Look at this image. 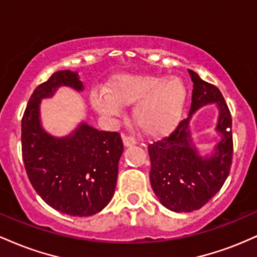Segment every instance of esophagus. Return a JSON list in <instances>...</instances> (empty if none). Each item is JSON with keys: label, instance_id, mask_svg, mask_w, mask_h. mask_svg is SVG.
I'll list each match as a JSON object with an SVG mask.
<instances>
[{"label": "esophagus", "instance_id": "1", "mask_svg": "<svg viewBox=\"0 0 257 257\" xmlns=\"http://www.w3.org/2000/svg\"><path fill=\"white\" fill-rule=\"evenodd\" d=\"M138 141L135 140L134 138H131V137H124L123 138V145L125 147H131V146H134L137 145Z\"/></svg>", "mask_w": 257, "mask_h": 257}]
</instances>
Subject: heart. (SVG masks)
<instances>
[{"label":"heart","instance_id":"obj_1","mask_svg":"<svg viewBox=\"0 0 257 257\" xmlns=\"http://www.w3.org/2000/svg\"><path fill=\"white\" fill-rule=\"evenodd\" d=\"M187 90L179 77L152 75H119L105 90L91 94L93 108L104 117H117L122 106H134L133 117L139 128L151 138L170 134L181 120Z\"/></svg>","mask_w":257,"mask_h":257}]
</instances>
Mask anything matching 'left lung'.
Instances as JSON below:
<instances>
[{"label": "left lung", "instance_id": "1", "mask_svg": "<svg viewBox=\"0 0 257 257\" xmlns=\"http://www.w3.org/2000/svg\"><path fill=\"white\" fill-rule=\"evenodd\" d=\"M193 82L188 117L169 138L149 146L150 181L162 205L175 213L198 210L220 191L232 166V117L221 91L188 70ZM215 104L219 111L214 130L220 140L209 154L196 147L189 123L202 107Z\"/></svg>", "mask_w": 257, "mask_h": 257}]
</instances>
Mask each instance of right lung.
<instances>
[{
	"mask_svg": "<svg viewBox=\"0 0 257 257\" xmlns=\"http://www.w3.org/2000/svg\"><path fill=\"white\" fill-rule=\"evenodd\" d=\"M78 71H58L32 93L22 120L23 159L32 187L49 206L71 216H90L110 203L123 143L118 133L98 131L82 120L55 137L41 119V102L60 87L82 93Z\"/></svg>",
	"mask_w": 257,
	"mask_h": 257,
	"instance_id": "add662e5",
	"label": "right lung"
}]
</instances>
